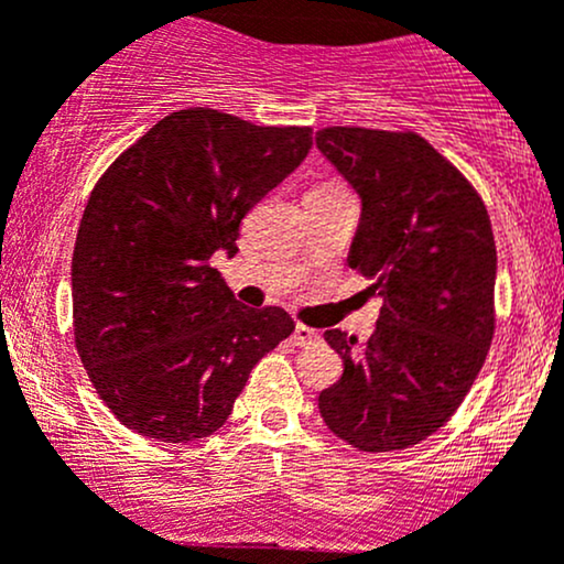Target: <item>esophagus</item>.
<instances>
[{"label":"esophagus","mask_w":564,"mask_h":564,"mask_svg":"<svg viewBox=\"0 0 564 564\" xmlns=\"http://www.w3.org/2000/svg\"><path fill=\"white\" fill-rule=\"evenodd\" d=\"M292 339H294V345H311V343H315V339H318V332L311 329V326L296 324Z\"/></svg>","instance_id":"esophagus-1"}]
</instances>
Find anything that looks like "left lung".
<instances>
[{"label": "left lung", "mask_w": 564, "mask_h": 564, "mask_svg": "<svg viewBox=\"0 0 564 564\" xmlns=\"http://www.w3.org/2000/svg\"><path fill=\"white\" fill-rule=\"evenodd\" d=\"M315 147L361 197L348 264L382 296L367 345L324 332L345 369L318 410L361 453H393L453 417L490 350V216L466 176L414 133L324 128Z\"/></svg>", "instance_id": "8db88e82"}]
</instances>
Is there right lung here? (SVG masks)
Masks as SVG:
<instances>
[{
    "instance_id": "right-lung-1",
    "label": "right lung",
    "mask_w": 564,
    "mask_h": 564,
    "mask_svg": "<svg viewBox=\"0 0 564 564\" xmlns=\"http://www.w3.org/2000/svg\"><path fill=\"white\" fill-rule=\"evenodd\" d=\"M216 109L163 117L98 178L72 257L74 343L104 404L147 438L187 444L227 423L253 364L294 332L240 305L212 268L240 219L313 147Z\"/></svg>"
}]
</instances>
